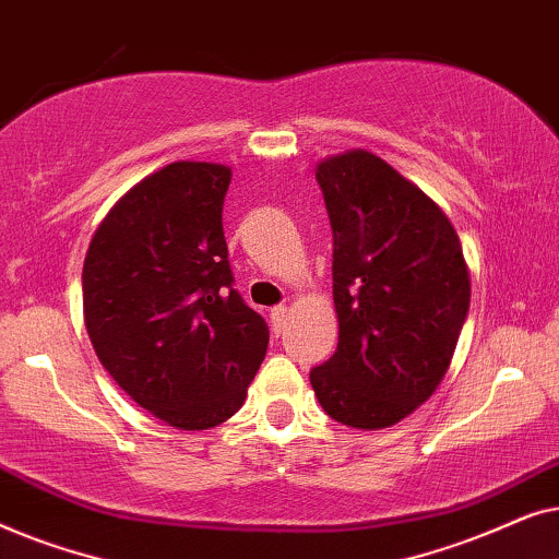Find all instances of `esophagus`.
<instances>
[{
	"instance_id": "esophagus-1",
	"label": "esophagus",
	"mask_w": 559,
	"mask_h": 559,
	"mask_svg": "<svg viewBox=\"0 0 559 559\" xmlns=\"http://www.w3.org/2000/svg\"><path fill=\"white\" fill-rule=\"evenodd\" d=\"M270 320H272V331L274 333L285 331V323H287V308H285V305H277V308H272Z\"/></svg>"
}]
</instances>
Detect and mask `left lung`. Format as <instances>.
<instances>
[{"label":"left lung","mask_w":559,"mask_h":559,"mask_svg":"<svg viewBox=\"0 0 559 559\" xmlns=\"http://www.w3.org/2000/svg\"><path fill=\"white\" fill-rule=\"evenodd\" d=\"M333 228L338 346L310 371L328 415L379 430L445 377L471 305L461 239L445 213L364 150L318 165Z\"/></svg>","instance_id":"obj_1"}]
</instances>
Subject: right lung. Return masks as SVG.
Segmentation results:
<instances>
[{"label": "right lung", "instance_id": "obj_1", "mask_svg": "<svg viewBox=\"0 0 559 559\" xmlns=\"http://www.w3.org/2000/svg\"><path fill=\"white\" fill-rule=\"evenodd\" d=\"M231 170L173 163L129 190L83 262V318L111 379L142 409L209 430L234 415L264 361L270 328L228 264Z\"/></svg>", "mask_w": 559, "mask_h": 559}]
</instances>
